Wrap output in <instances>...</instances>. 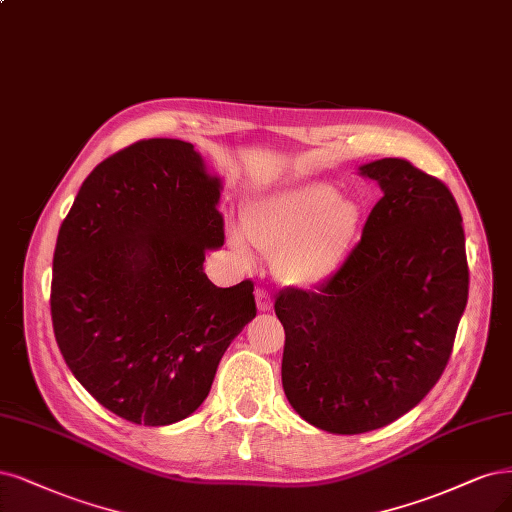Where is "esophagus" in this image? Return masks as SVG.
Segmentation results:
<instances>
[{
	"label": "esophagus",
	"mask_w": 512,
	"mask_h": 512,
	"mask_svg": "<svg viewBox=\"0 0 512 512\" xmlns=\"http://www.w3.org/2000/svg\"><path fill=\"white\" fill-rule=\"evenodd\" d=\"M256 305H258V311H269L273 301H271V292L267 288H256Z\"/></svg>",
	"instance_id": "1"
}]
</instances>
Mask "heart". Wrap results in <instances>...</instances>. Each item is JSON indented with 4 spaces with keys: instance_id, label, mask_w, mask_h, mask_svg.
Returning a JSON list of instances; mask_svg holds the SVG:
<instances>
[{
    "instance_id": "b5f03b06",
    "label": "heart",
    "mask_w": 512,
    "mask_h": 512,
    "mask_svg": "<svg viewBox=\"0 0 512 512\" xmlns=\"http://www.w3.org/2000/svg\"><path fill=\"white\" fill-rule=\"evenodd\" d=\"M362 207L337 195L326 182H298L250 203L243 216L252 245L273 256L284 284L311 288L341 269L358 239ZM235 250L245 256V241L235 235Z\"/></svg>"
}]
</instances>
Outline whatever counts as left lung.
Masks as SVG:
<instances>
[{
	"label": "left lung",
	"instance_id": "8db88e82",
	"mask_svg": "<svg viewBox=\"0 0 512 512\" xmlns=\"http://www.w3.org/2000/svg\"><path fill=\"white\" fill-rule=\"evenodd\" d=\"M360 171L383 190L360 241L320 288L275 298L284 392L332 434L379 430L424 400L468 301L462 214L447 184L407 158Z\"/></svg>",
	"mask_w": 512,
	"mask_h": 512
}]
</instances>
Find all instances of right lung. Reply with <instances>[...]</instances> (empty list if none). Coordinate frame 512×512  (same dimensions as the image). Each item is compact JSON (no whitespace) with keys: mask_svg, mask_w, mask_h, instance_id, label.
I'll list each match as a JSON object with an SVG mask.
<instances>
[{"mask_svg":"<svg viewBox=\"0 0 512 512\" xmlns=\"http://www.w3.org/2000/svg\"><path fill=\"white\" fill-rule=\"evenodd\" d=\"M218 178L195 146L142 139L101 161L65 216L50 315L74 377L105 409L169 426L207 398L220 358L256 317L254 281L218 288Z\"/></svg>","mask_w":512,"mask_h":512,"instance_id":"obj_1","label":"right lung"}]
</instances>
